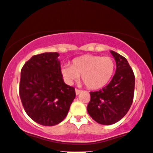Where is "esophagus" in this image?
Returning <instances> with one entry per match:
<instances>
[{"label":"esophagus","mask_w":153,"mask_h":153,"mask_svg":"<svg viewBox=\"0 0 153 153\" xmlns=\"http://www.w3.org/2000/svg\"><path fill=\"white\" fill-rule=\"evenodd\" d=\"M81 92H82V91L79 90V89H75V94H76V95H78Z\"/></svg>","instance_id":"34e87169"}]
</instances>
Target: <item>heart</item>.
<instances>
[{"label":"heart","instance_id":"obj_1","mask_svg":"<svg viewBox=\"0 0 153 153\" xmlns=\"http://www.w3.org/2000/svg\"><path fill=\"white\" fill-rule=\"evenodd\" d=\"M115 71V62L109 56L85 55L73 59L71 65L65 64L61 72L68 83H73L82 76L88 88L100 89L109 83Z\"/></svg>","mask_w":153,"mask_h":153}]
</instances>
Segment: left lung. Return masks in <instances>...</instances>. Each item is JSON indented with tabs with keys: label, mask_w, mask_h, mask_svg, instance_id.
<instances>
[{
	"label": "left lung",
	"mask_w": 153,
	"mask_h": 153,
	"mask_svg": "<svg viewBox=\"0 0 153 153\" xmlns=\"http://www.w3.org/2000/svg\"><path fill=\"white\" fill-rule=\"evenodd\" d=\"M116 61V71L107 86L90 92L91 100L87 110L97 123L111 125L120 120L133 103L135 76L127 60L116 52L111 51Z\"/></svg>",
	"instance_id": "obj_1"
}]
</instances>
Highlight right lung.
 <instances>
[{
    "mask_svg": "<svg viewBox=\"0 0 153 153\" xmlns=\"http://www.w3.org/2000/svg\"><path fill=\"white\" fill-rule=\"evenodd\" d=\"M58 53L33 56L20 72V97L33 120L43 126L59 124L75 97L73 87L64 82Z\"/></svg>",
    "mask_w": 153,
    "mask_h": 153,
    "instance_id": "1",
    "label": "right lung"
}]
</instances>
